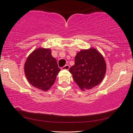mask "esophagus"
Wrapping results in <instances>:
<instances>
[{"label": "esophagus", "mask_w": 133, "mask_h": 133, "mask_svg": "<svg viewBox=\"0 0 133 133\" xmlns=\"http://www.w3.org/2000/svg\"><path fill=\"white\" fill-rule=\"evenodd\" d=\"M69 68H70V66L69 65H65L64 66H63L62 68H61V70H69Z\"/></svg>", "instance_id": "1"}]
</instances>
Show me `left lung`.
I'll return each mask as SVG.
<instances>
[{"mask_svg":"<svg viewBox=\"0 0 133 133\" xmlns=\"http://www.w3.org/2000/svg\"><path fill=\"white\" fill-rule=\"evenodd\" d=\"M69 72L82 90L91 89L103 80L106 72L105 61L94 48L81 50L76 54L75 64L70 67Z\"/></svg>","mask_w":133,"mask_h":133,"instance_id":"left-lung-1","label":"left lung"}]
</instances>
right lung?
Segmentation results:
<instances>
[{
    "label": "right lung",
    "instance_id": "add662e5",
    "mask_svg": "<svg viewBox=\"0 0 133 133\" xmlns=\"http://www.w3.org/2000/svg\"><path fill=\"white\" fill-rule=\"evenodd\" d=\"M29 83L37 89L48 91L53 85L60 69L49 49L37 48L27 58L24 66Z\"/></svg>",
    "mask_w": 133,
    "mask_h": 133
}]
</instances>
